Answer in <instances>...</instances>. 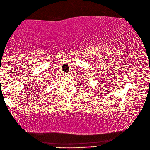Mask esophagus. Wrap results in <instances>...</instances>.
I'll use <instances>...</instances> for the list:
<instances>
[{
    "mask_svg": "<svg viewBox=\"0 0 150 150\" xmlns=\"http://www.w3.org/2000/svg\"><path fill=\"white\" fill-rule=\"evenodd\" d=\"M64 76H65L66 78H68V77H69L70 74L69 73H65V74H64Z\"/></svg>",
    "mask_w": 150,
    "mask_h": 150,
    "instance_id": "obj_1",
    "label": "esophagus"
}]
</instances>
